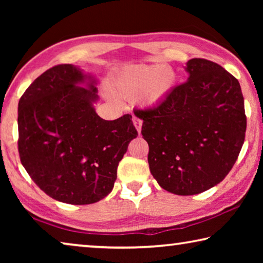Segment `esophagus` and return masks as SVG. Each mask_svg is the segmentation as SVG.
Wrapping results in <instances>:
<instances>
[{
	"mask_svg": "<svg viewBox=\"0 0 263 263\" xmlns=\"http://www.w3.org/2000/svg\"><path fill=\"white\" fill-rule=\"evenodd\" d=\"M133 124H135V127H136L137 132L139 133V135H140V132H141V125H142V122L140 121L139 118L135 117V118H133Z\"/></svg>",
	"mask_w": 263,
	"mask_h": 263,
	"instance_id": "obj_1",
	"label": "esophagus"
}]
</instances>
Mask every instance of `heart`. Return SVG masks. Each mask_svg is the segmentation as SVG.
Masks as SVG:
<instances>
[{
    "label": "heart",
    "mask_w": 263,
    "mask_h": 263,
    "mask_svg": "<svg viewBox=\"0 0 263 263\" xmlns=\"http://www.w3.org/2000/svg\"><path fill=\"white\" fill-rule=\"evenodd\" d=\"M177 81L175 70L169 66L131 65L123 70L114 84L119 99L135 101L140 97L146 105H157Z\"/></svg>",
    "instance_id": "obj_1"
}]
</instances>
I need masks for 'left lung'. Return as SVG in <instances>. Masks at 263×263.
<instances>
[{
  "mask_svg": "<svg viewBox=\"0 0 263 263\" xmlns=\"http://www.w3.org/2000/svg\"><path fill=\"white\" fill-rule=\"evenodd\" d=\"M188 80L161 104L135 112L149 146L151 174L169 193H203L225 179L241 151L246 115L240 83L216 62L190 59Z\"/></svg>",
  "mask_w": 263,
  "mask_h": 263,
  "instance_id": "left-lung-1",
  "label": "left lung"
}]
</instances>
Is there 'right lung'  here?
I'll return each mask as SVG.
<instances>
[{
  "instance_id": "1",
  "label": "right lung",
  "mask_w": 263,
  "mask_h": 263,
  "mask_svg": "<svg viewBox=\"0 0 263 263\" xmlns=\"http://www.w3.org/2000/svg\"><path fill=\"white\" fill-rule=\"evenodd\" d=\"M97 80L79 66L58 65L18 102V152L25 171L57 201L84 205L108 196L118 163L138 136L132 116L96 114Z\"/></svg>"
}]
</instances>
